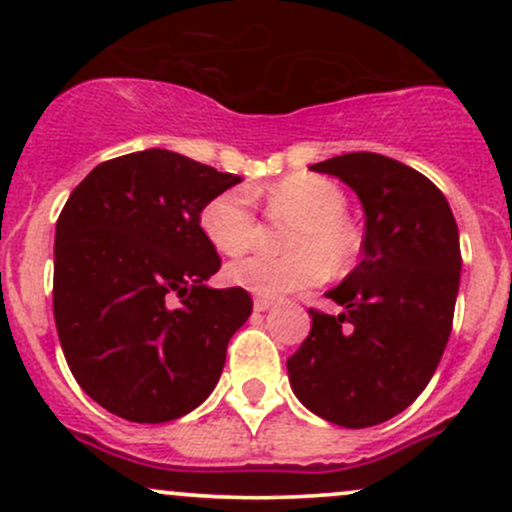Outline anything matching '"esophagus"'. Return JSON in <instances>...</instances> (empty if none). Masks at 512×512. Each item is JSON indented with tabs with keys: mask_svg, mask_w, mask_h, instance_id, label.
<instances>
[{
	"mask_svg": "<svg viewBox=\"0 0 512 512\" xmlns=\"http://www.w3.org/2000/svg\"><path fill=\"white\" fill-rule=\"evenodd\" d=\"M270 307H272V299H265V297L255 299V312H267Z\"/></svg>",
	"mask_w": 512,
	"mask_h": 512,
	"instance_id": "esophagus-1",
	"label": "esophagus"
}]
</instances>
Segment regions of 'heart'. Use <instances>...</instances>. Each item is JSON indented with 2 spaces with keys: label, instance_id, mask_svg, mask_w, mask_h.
Instances as JSON below:
<instances>
[{
  "label": "heart",
  "instance_id": "b5f03b06",
  "mask_svg": "<svg viewBox=\"0 0 512 512\" xmlns=\"http://www.w3.org/2000/svg\"><path fill=\"white\" fill-rule=\"evenodd\" d=\"M267 205L275 213L297 220L287 240L292 255H250L225 270L230 285L272 299L312 287L332 267L347 265L356 255V232L344 220L347 198L342 190L319 175H289L272 185ZM200 227L210 245L223 255H242L257 237V213L252 193L230 188L208 200L200 213Z\"/></svg>",
  "mask_w": 512,
  "mask_h": 512
}]
</instances>
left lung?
Returning a JSON list of instances; mask_svg holds the SVG:
<instances>
[{"mask_svg": "<svg viewBox=\"0 0 512 512\" xmlns=\"http://www.w3.org/2000/svg\"><path fill=\"white\" fill-rule=\"evenodd\" d=\"M309 168L359 195L364 257L327 292L342 314L309 309V337L287 359L289 384L312 414L344 428L376 426L414 404L451 337L458 225L446 195L394 158L361 151Z\"/></svg>", "mask_w": 512, "mask_h": 512, "instance_id": "1", "label": "left lung"}]
</instances>
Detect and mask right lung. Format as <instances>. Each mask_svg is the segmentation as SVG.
I'll return each instance as SVG.
<instances>
[{
  "mask_svg": "<svg viewBox=\"0 0 512 512\" xmlns=\"http://www.w3.org/2000/svg\"><path fill=\"white\" fill-rule=\"evenodd\" d=\"M240 175L151 148L96 165L56 220L54 319L81 389L111 414L163 423L203 404L252 312L213 289L200 213Z\"/></svg>",
  "mask_w": 512,
  "mask_h": 512,
  "instance_id": "add662e5",
  "label": "right lung"
}]
</instances>
